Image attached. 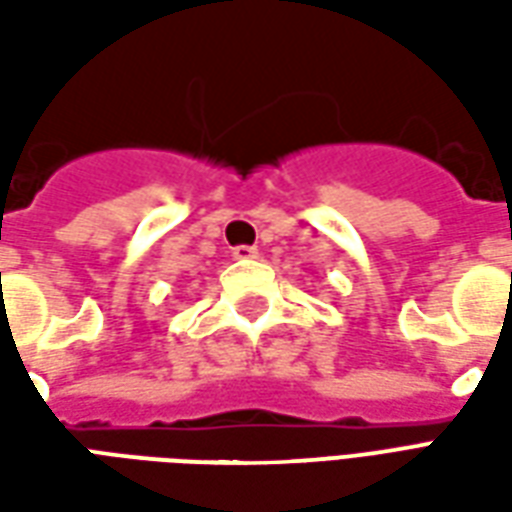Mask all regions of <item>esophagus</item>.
<instances>
[{
	"instance_id": "1",
	"label": "esophagus",
	"mask_w": 512,
	"mask_h": 512,
	"mask_svg": "<svg viewBox=\"0 0 512 512\" xmlns=\"http://www.w3.org/2000/svg\"><path fill=\"white\" fill-rule=\"evenodd\" d=\"M233 257H235V260H255L257 249H255V246H235Z\"/></svg>"
}]
</instances>
